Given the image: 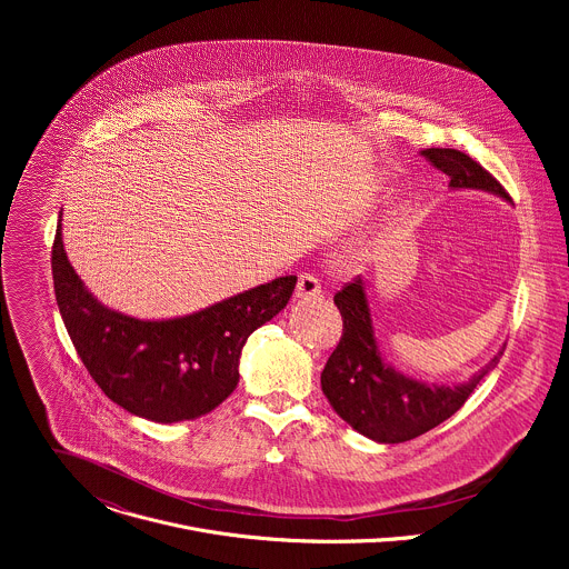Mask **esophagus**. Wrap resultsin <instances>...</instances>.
I'll return each instance as SVG.
<instances>
[{"label":"esophagus","mask_w":569,"mask_h":569,"mask_svg":"<svg viewBox=\"0 0 569 569\" xmlns=\"http://www.w3.org/2000/svg\"><path fill=\"white\" fill-rule=\"evenodd\" d=\"M321 295V286H319V279L310 272H303L297 281V290H295V297L297 299H315Z\"/></svg>","instance_id":"obj_1"}]
</instances>
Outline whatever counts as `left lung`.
<instances>
[{
    "label": "left lung",
    "mask_w": 569,
    "mask_h": 569,
    "mask_svg": "<svg viewBox=\"0 0 569 569\" xmlns=\"http://www.w3.org/2000/svg\"><path fill=\"white\" fill-rule=\"evenodd\" d=\"M421 154L450 178V189H477L511 200L500 182L475 159L455 148H426ZM345 329L340 345L321 371V391L331 408L360 435L378 443H402L450 419L479 380L491 373L505 347L466 382L443 385L405 376L380 353L365 281L358 277L336 297Z\"/></svg>",
    "instance_id": "obj_1"
}]
</instances>
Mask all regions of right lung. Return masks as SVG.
Instances as JSON below:
<instances>
[{
  "label": "right lung",
  "instance_id": "1",
  "mask_svg": "<svg viewBox=\"0 0 569 569\" xmlns=\"http://www.w3.org/2000/svg\"><path fill=\"white\" fill-rule=\"evenodd\" d=\"M53 290L67 333L94 382L134 417L178 423L209 415L236 389L240 351L279 315L297 277L227 297L171 319H137L103 306L71 268L58 222Z\"/></svg>",
  "mask_w": 569,
  "mask_h": 569
}]
</instances>
